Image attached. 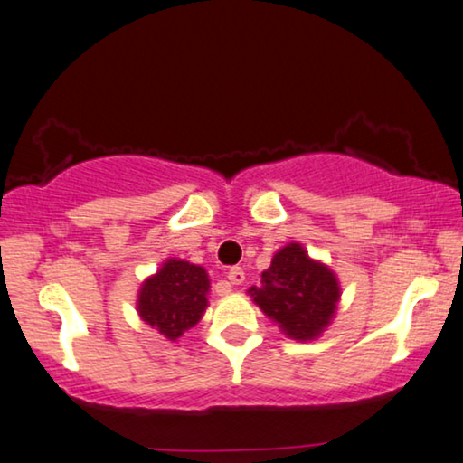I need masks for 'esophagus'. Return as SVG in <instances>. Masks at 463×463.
I'll return each instance as SVG.
<instances>
[{
  "instance_id": "1",
  "label": "esophagus",
  "mask_w": 463,
  "mask_h": 463,
  "mask_svg": "<svg viewBox=\"0 0 463 463\" xmlns=\"http://www.w3.org/2000/svg\"><path fill=\"white\" fill-rule=\"evenodd\" d=\"M226 279H229L231 285H241L245 281V272L243 269H239V266H232V269L226 272Z\"/></svg>"
}]
</instances>
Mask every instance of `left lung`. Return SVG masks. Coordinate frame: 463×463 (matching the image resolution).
Here are the masks:
<instances>
[{
	"label": "left lung",
	"instance_id": "obj_1",
	"mask_svg": "<svg viewBox=\"0 0 463 463\" xmlns=\"http://www.w3.org/2000/svg\"><path fill=\"white\" fill-rule=\"evenodd\" d=\"M260 283L247 294L285 335L299 342L317 340L323 334L342 296L335 272L312 260L299 243L279 250Z\"/></svg>",
	"mask_w": 463,
	"mask_h": 463
}]
</instances>
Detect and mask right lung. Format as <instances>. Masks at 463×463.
I'll return each mask as SVG.
<instances>
[{"label": "right lung", "instance_id": "1", "mask_svg": "<svg viewBox=\"0 0 463 463\" xmlns=\"http://www.w3.org/2000/svg\"><path fill=\"white\" fill-rule=\"evenodd\" d=\"M207 294L210 277L203 266L169 258L157 275L142 283L136 308L142 321L175 342L201 321L207 308Z\"/></svg>", "mask_w": 463, "mask_h": 463}]
</instances>
